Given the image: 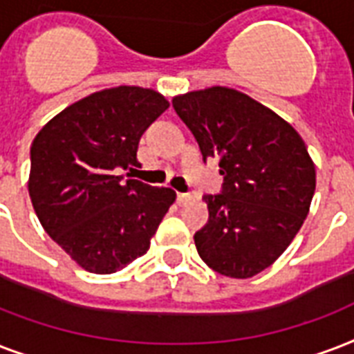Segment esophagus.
Instances as JSON below:
<instances>
[{
	"mask_svg": "<svg viewBox=\"0 0 354 354\" xmlns=\"http://www.w3.org/2000/svg\"><path fill=\"white\" fill-rule=\"evenodd\" d=\"M192 199V196L190 194H177V203H179V205H185V203H188Z\"/></svg>",
	"mask_w": 354,
	"mask_h": 354,
	"instance_id": "esophagus-1",
	"label": "esophagus"
}]
</instances>
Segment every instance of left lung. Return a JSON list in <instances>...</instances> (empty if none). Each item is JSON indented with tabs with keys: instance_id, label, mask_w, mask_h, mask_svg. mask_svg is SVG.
I'll list each match as a JSON object with an SVG mask.
<instances>
[{
	"instance_id": "left-lung-1",
	"label": "left lung",
	"mask_w": 354,
	"mask_h": 354,
	"mask_svg": "<svg viewBox=\"0 0 354 354\" xmlns=\"http://www.w3.org/2000/svg\"><path fill=\"white\" fill-rule=\"evenodd\" d=\"M203 160H220V194H207L208 223L194 234L203 262L249 279L275 262L299 232L316 168L288 122L238 90L212 86L174 97Z\"/></svg>"
}]
</instances>
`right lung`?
<instances>
[{
	"mask_svg": "<svg viewBox=\"0 0 354 354\" xmlns=\"http://www.w3.org/2000/svg\"><path fill=\"white\" fill-rule=\"evenodd\" d=\"M168 106L149 88L101 90L66 106L32 140L35 212L44 231L86 271L114 273L146 254L175 201L171 188L118 175L138 164L142 134Z\"/></svg>",
	"mask_w": 354,
	"mask_h": 354,
	"instance_id": "1",
	"label": "right lung"
}]
</instances>
